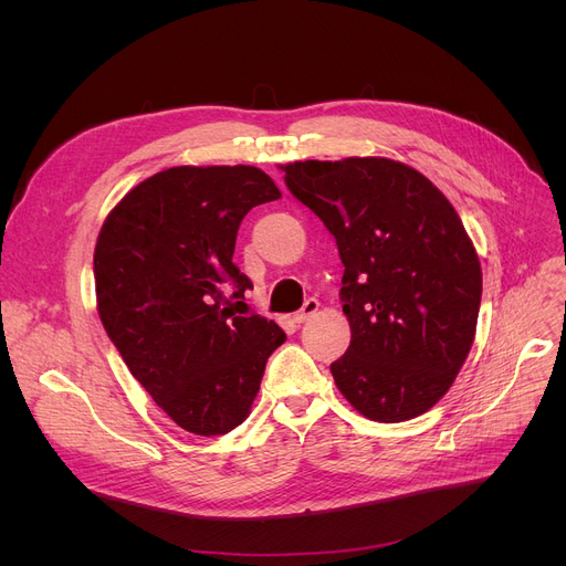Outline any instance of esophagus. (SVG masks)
<instances>
[{
    "instance_id": "34e87169",
    "label": "esophagus",
    "mask_w": 566,
    "mask_h": 566,
    "mask_svg": "<svg viewBox=\"0 0 566 566\" xmlns=\"http://www.w3.org/2000/svg\"><path fill=\"white\" fill-rule=\"evenodd\" d=\"M318 307H321V305H318V301H316V298L305 301V305H303L298 312L293 314V321H295V323H305L307 318H312V316L318 312Z\"/></svg>"
}]
</instances>
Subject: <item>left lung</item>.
Listing matches in <instances>:
<instances>
[{"label":"left lung","mask_w":566,"mask_h":566,"mask_svg":"<svg viewBox=\"0 0 566 566\" xmlns=\"http://www.w3.org/2000/svg\"><path fill=\"white\" fill-rule=\"evenodd\" d=\"M295 199L335 235L350 344L333 378L374 422H406L452 388L478 331L482 265L429 178L390 158L282 167Z\"/></svg>","instance_id":"8db88e82"}]
</instances>
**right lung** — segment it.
<instances>
[{
    "label": "right lung",
    "mask_w": 566,
    "mask_h": 566,
    "mask_svg": "<svg viewBox=\"0 0 566 566\" xmlns=\"http://www.w3.org/2000/svg\"><path fill=\"white\" fill-rule=\"evenodd\" d=\"M280 197L252 165L169 167L126 192L101 227L103 328L142 388L195 436L245 422L268 355L286 339L275 321L238 312L252 284L231 261L250 208Z\"/></svg>",
    "instance_id": "right-lung-1"
}]
</instances>
